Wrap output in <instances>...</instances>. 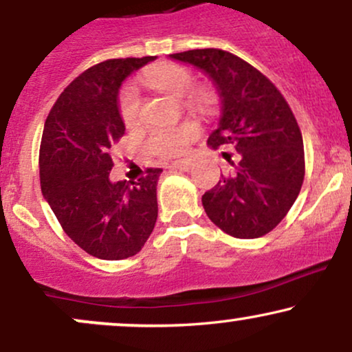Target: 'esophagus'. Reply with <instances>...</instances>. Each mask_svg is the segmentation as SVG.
Here are the masks:
<instances>
[{"instance_id": "esophagus-1", "label": "esophagus", "mask_w": 352, "mask_h": 352, "mask_svg": "<svg viewBox=\"0 0 352 352\" xmlns=\"http://www.w3.org/2000/svg\"><path fill=\"white\" fill-rule=\"evenodd\" d=\"M192 167V162L190 160H179V162H173L170 165V170H182V172H187Z\"/></svg>"}]
</instances>
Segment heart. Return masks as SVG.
<instances>
[{
    "label": "heart",
    "instance_id": "b5f03b06",
    "mask_svg": "<svg viewBox=\"0 0 352 352\" xmlns=\"http://www.w3.org/2000/svg\"><path fill=\"white\" fill-rule=\"evenodd\" d=\"M145 86L155 91L170 94L173 98H182L192 87L193 76L187 67L173 63H159L147 67L140 76ZM120 120L127 129L137 127L140 122V94L135 86L127 84L119 92L117 99ZM199 134V125L195 122H185L179 127L155 129L147 139V148L160 157H177L187 151V145Z\"/></svg>",
    "mask_w": 352,
    "mask_h": 352
}]
</instances>
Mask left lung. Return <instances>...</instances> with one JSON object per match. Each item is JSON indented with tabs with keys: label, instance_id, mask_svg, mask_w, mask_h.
I'll return each instance as SVG.
<instances>
[{
	"label": "left lung",
	"instance_id": "1",
	"mask_svg": "<svg viewBox=\"0 0 352 352\" xmlns=\"http://www.w3.org/2000/svg\"><path fill=\"white\" fill-rule=\"evenodd\" d=\"M205 71L221 98L208 145H233L238 162L204 193L210 220L235 238L270 233L293 207L305 180L302 135L286 99L263 72L238 56L207 47L170 54ZM227 157V153H225Z\"/></svg>",
	"mask_w": 352,
	"mask_h": 352
}]
</instances>
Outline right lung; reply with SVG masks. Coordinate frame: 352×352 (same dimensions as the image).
<instances>
[{
    "mask_svg": "<svg viewBox=\"0 0 352 352\" xmlns=\"http://www.w3.org/2000/svg\"><path fill=\"white\" fill-rule=\"evenodd\" d=\"M155 58L107 59L60 92L44 124L39 180L66 235L100 260H124L142 250L157 221V182L147 168L129 184H112V145L125 125L117 109L122 80Z\"/></svg>",
    "mask_w": 352,
    "mask_h": 352,
    "instance_id": "right-lung-1",
    "label": "right lung"
}]
</instances>
